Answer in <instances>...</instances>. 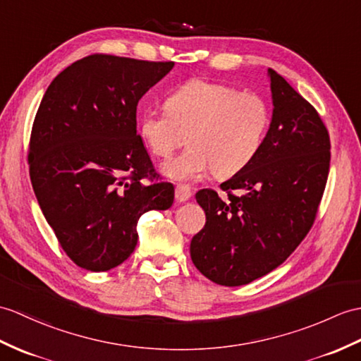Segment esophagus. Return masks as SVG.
I'll return each instance as SVG.
<instances>
[{
    "instance_id": "34e87169",
    "label": "esophagus",
    "mask_w": 361,
    "mask_h": 361,
    "mask_svg": "<svg viewBox=\"0 0 361 361\" xmlns=\"http://www.w3.org/2000/svg\"><path fill=\"white\" fill-rule=\"evenodd\" d=\"M192 197V189L188 188V186H183V184H180V186L175 188V198H177V201H180V203H184V201L190 200Z\"/></svg>"
}]
</instances>
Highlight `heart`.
Returning a JSON list of instances; mask_svg holds the SVG:
<instances>
[{
  "label": "heart",
  "instance_id": "1",
  "mask_svg": "<svg viewBox=\"0 0 361 361\" xmlns=\"http://www.w3.org/2000/svg\"><path fill=\"white\" fill-rule=\"evenodd\" d=\"M269 123V106L259 95L195 78L167 97L166 112L142 114L140 133L158 158H169L186 137L190 147L163 166L169 178L189 181L211 169L226 178L257 157Z\"/></svg>",
  "mask_w": 361,
  "mask_h": 361
}]
</instances>
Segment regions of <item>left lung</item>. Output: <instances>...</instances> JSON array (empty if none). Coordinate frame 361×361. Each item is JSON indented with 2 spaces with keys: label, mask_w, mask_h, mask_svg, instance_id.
Segmentation results:
<instances>
[{
  "label": "left lung",
  "mask_w": 361,
  "mask_h": 361,
  "mask_svg": "<svg viewBox=\"0 0 361 361\" xmlns=\"http://www.w3.org/2000/svg\"><path fill=\"white\" fill-rule=\"evenodd\" d=\"M272 121L245 169L197 192L206 224L190 241V258L206 279L241 286L269 274L311 231L331 161L329 133L311 103L267 71Z\"/></svg>",
  "instance_id": "8db88e82"
}]
</instances>
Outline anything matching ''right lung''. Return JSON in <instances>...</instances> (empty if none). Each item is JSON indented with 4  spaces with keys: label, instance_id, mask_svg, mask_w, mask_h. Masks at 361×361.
Here are the masks:
<instances>
[{
    "label": "right lung",
    "instance_id": "right-lung-1",
    "mask_svg": "<svg viewBox=\"0 0 361 361\" xmlns=\"http://www.w3.org/2000/svg\"><path fill=\"white\" fill-rule=\"evenodd\" d=\"M173 61L95 54L56 75L41 99L29 142L30 181L64 252L104 272L137 246V224L166 211L175 189L160 181L141 137V97Z\"/></svg>",
    "mask_w": 361,
    "mask_h": 361
}]
</instances>
